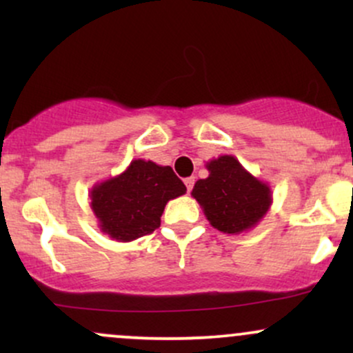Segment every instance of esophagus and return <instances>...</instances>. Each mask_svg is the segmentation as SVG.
Listing matches in <instances>:
<instances>
[{
    "instance_id": "1",
    "label": "esophagus",
    "mask_w": 353,
    "mask_h": 353,
    "mask_svg": "<svg viewBox=\"0 0 353 353\" xmlns=\"http://www.w3.org/2000/svg\"><path fill=\"white\" fill-rule=\"evenodd\" d=\"M194 182H196V179H194V177H185V179H184V184H185V188H188V192H190V190H192Z\"/></svg>"
}]
</instances>
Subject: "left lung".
I'll list each match as a JSON object with an SVG mask.
<instances>
[{
    "instance_id": "1",
    "label": "left lung",
    "mask_w": 353,
    "mask_h": 353,
    "mask_svg": "<svg viewBox=\"0 0 353 353\" xmlns=\"http://www.w3.org/2000/svg\"><path fill=\"white\" fill-rule=\"evenodd\" d=\"M209 177L199 179L192 196L217 230L237 234L257 224L270 208V189L250 176L232 156L208 164Z\"/></svg>"
}]
</instances>
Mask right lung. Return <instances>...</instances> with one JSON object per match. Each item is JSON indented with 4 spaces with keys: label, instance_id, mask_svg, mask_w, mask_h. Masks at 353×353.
Masks as SVG:
<instances>
[{
    "label": "right lung",
    "instance_id": "1",
    "mask_svg": "<svg viewBox=\"0 0 353 353\" xmlns=\"http://www.w3.org/2000/svg\"><path fill=\"white\" fill-rule=\"evenodd\" d=\"M184 192V182L172 168L137 159L121 176L92 189L91 208L103 232L117 241H134L159 228L168 201Z\"/></svg>",
    "mask_w": 353,
    "mask_h": 353
}]
</instances>
